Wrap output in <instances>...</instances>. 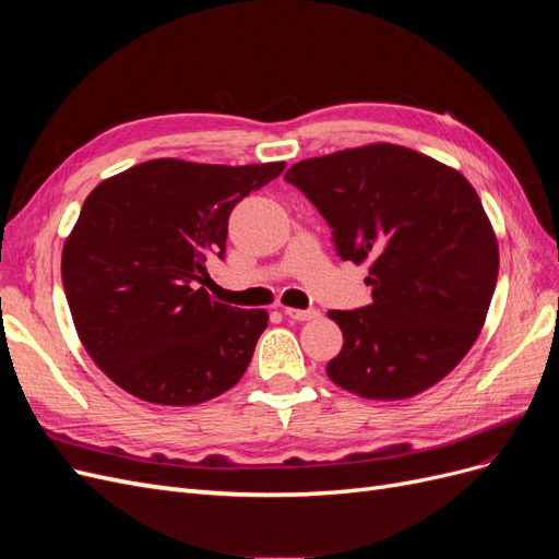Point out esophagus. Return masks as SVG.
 Masks as SVG:
<instances>
[{"label":"esophagus","instance_id":"esophagus-1","mask_svg":"<svg viewBox=\"0 0 559 559\" xmlns=\"http://www.w3.org/2000/svg\"><path fill=\"white\" fill-rule=\"evenodd\" d=\"M284 314L289 319H296V321H310V319H317L319 317V310L310 308V310H296V308H286Z\"/></svg>","mask_w":559,"mask_h":559}]
</instances>
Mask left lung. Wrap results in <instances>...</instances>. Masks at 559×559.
<instances>
[{"instance_id": "8db88e82", "label": "left lung", "mask_w": 559, "mask_h": 559, "mask_svg": "<svg viewBox=\"0 0 559 559\" xmlns=\"http://www.w3.org/2000/svg\"><path fill=\"white\" fill-rule=\"evenodd\" d=\"M284 179L326 218L337 257L370 261L373 302L329 312L345 337L329 378L380 401L443 380L476 343L499 275V245L473 186L396 144L300 160Z\"/></svg>"}]
</instances>
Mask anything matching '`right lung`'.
<instances>
[{
	"mask_svg": "<svg viewBox=\"0 0 559 559\" xmlns=\"http://www.w3.org/2000/svg\"><path fill=\"white\" fill-rule=\"evenodd\" d=\"M284 163L146 160L97 183L62 249V286L83 347L128 394L195 405L245 376L265 310L202 289L224 259L228 216Z\"/></svg>",
	"mask_w": 559,
	"mask_h": 559,
	"instance_id": "right-lung-1",
	"label": "right lung"
}]
</instances>
